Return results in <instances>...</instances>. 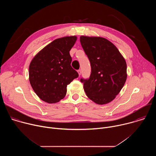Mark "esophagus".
I'll list each match as a JSON object with an SVG mask.
<instances>
[{"label":"esophagus","instance_id":"obj_1","mask_svg":"<svg viewBox=\"0 0 156 156\" xmlns=\"http://www.w3.org/2000/svg\"><path fill=\"white\" fill-rule=\"evenodd\" d=\"M78 74H79V75L80 76V75L81 74V70H78Z\"/></svg>","mask_w":156,"mask_h":156}]
</instances>
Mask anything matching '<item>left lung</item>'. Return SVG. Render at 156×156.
I'll list each match as a JSON object with an SVG mask.
<instances>
[{
    "mask_svg": "<svg viewBox=\"0 0 156 156\" xmlns=\"http://www.w3.org/2000/svg\"><path fill=\"white\" fill-rule=\"evenodd\" d=\"M81 46L90 62L89 78H81L86 96L98 104L112 101L126 80V63L117 48L101 37L81 36Z\"/></svg>",
    "mask_w": 156,
    "mask_h": 156,
    "instance_id": "1",
    "label": "left lung"
}]
</instances>
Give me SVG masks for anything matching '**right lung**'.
Wrapping results in <instances>:
<instances>
[{"instance_id": "obj_1", "label": "right lung", "mask_w": 156, "mask_h": 156, "mask_svg": "<svg viewBox=\"0 0 156 156\" xmlns=\"http://www.w3.org/2000/svg\"><path fill=\"white\" fill-rule=\"evenodd\" d=\"M76 36L57 39L42 49L32 60L29 67L30 82L35 93L48 103L58 102L66 93V86L78 72L71 66L70 51Z\"/></svg>"}]
</instances>
